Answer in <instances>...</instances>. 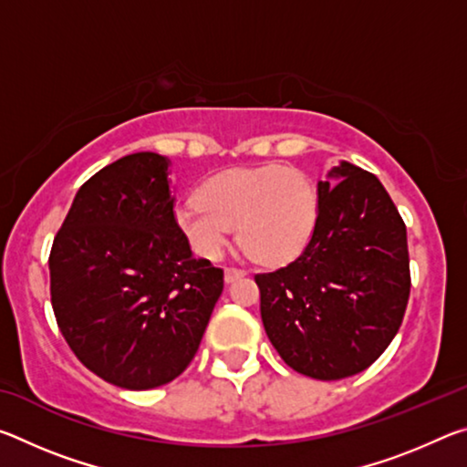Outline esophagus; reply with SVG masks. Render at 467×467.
I'll use <instances>...</instances> for the list:
<instances>
[{
	"label": "esophagus",
	"mask_w": 467,
	"mask_h": 467,
	"mask_svg": "<svg viewBox=\"0 0 467 467\" xmlns=\"http://www.w3.org/2000/svg\"><path fill=\"white\" fill-rule=\"evenodd\" d=\"M243 275H244V270H241V267H226V270H224V280L226 282H234V280L243 278Z\"/></svg>",
	"instance_id": "1"
}]
</instances>
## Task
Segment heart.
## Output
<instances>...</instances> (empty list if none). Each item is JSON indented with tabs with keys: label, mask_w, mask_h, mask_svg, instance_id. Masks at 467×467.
I'll use <instances>...</instances> for the list:
<instances>
[{
	"label": "heart",
	"mask_w": 467,
	"mask_h": 467,
	"mask_svg": "<svg viewBox=\"0 0 467 467\" xmlns=\"http://www.w3.org/2000/svg\"><path fill=\"white\" fill-rule=\"evenodd\" d=\"M175 208V224L192 249L214 259L236 226L243 251L265 265L295 259L311 241L319 195L309 175L282 164L228 169Z\"/></svg>",
	"instance_id": "obj_1"
}]
</instances>
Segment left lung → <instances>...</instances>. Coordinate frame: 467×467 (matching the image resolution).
<instances>
[{"label":"left lung","instance_id":"left-lung-1","mask_svg":"<svg viewBox=\"0 0 467 467\" xmlns=\"http://www.w3.org/2000/svg\"><path fill=\"white\" fill-rule=\"evenodd\" d=\"M319 181V216L296 259L255 274L262 321L296 373L336 381L381 357L410 298L406 224L373 172L342 162Z\"/></svg>","mask_w":467,"mask_h":467}]
</instances>
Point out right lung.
<instances>
[{
    "instance_id": "1",
    "label": "right lung",
    "mask_w": 467,
    "mask_h": 467,
    "mask_svg": "<svg viewBox=\"0 0 467 467\" xmlns=\"http://www.w3.org/2000/svg\"><path fill=\"white\" fill-rule=\"evenodd\" d=\"M172 203L167 158L123 156L80 187L51 247L63 337L86 368L123 389L183 373L224 288V272L192 255Z\"/></svg>"
}]
</instances>
